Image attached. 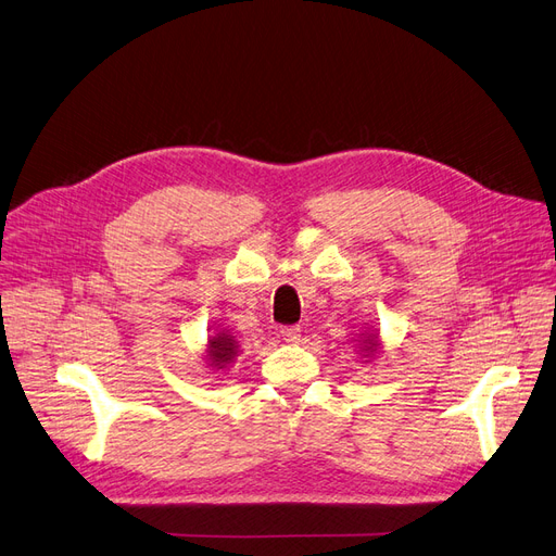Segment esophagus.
<instances>
[{"mask_svg": "<svg viewBox=\"0 0 556 556\" xmlns=\"http://www.w3.org/2000/svg\"><path fill=\"white\" fill-rule=\"evenodd\" d=\"M280 336L285 342H299L301 340V329L299 327H282Z\"/></svg>", "mask_w": 556, "mask_h": 556, "instance_id": "1", "label": "esophagus"}]
</instances>
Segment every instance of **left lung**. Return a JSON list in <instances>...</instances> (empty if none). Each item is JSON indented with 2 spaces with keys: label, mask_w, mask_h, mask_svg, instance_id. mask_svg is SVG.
I'll list each match as a JSON object with an SVG mask.
<instances>
[{
  "label": "left lung",
  "mask_w": 556,
  "mask_h": 556,
  "mask_svg": "<svg viewBox=\"0 0 556 556\" xmlns=\"http://www.w3.org/2000/svg\"><path fill=\"white\" fill-rule=\"evenodd\" d=\"M361 342V352H363V356H368V358H372L377 352H379V336L377 333H363V340H358Z\"/></svg>",
  "instance_id": "8db88e82"
}]
</instances>
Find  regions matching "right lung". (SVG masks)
<instances>
[{
  "mask_svg": "<svg viewBox=\"0 0 556 556\" xmlns=\"http://www.w3.org/2000/svg\"><path fill=\"white\" fill-rule=\"evenodd\" d=\"M237 352H239V344H237L235 336H229L227 331H218L214 336H208V340H206V361H208V366L216 370L227 368L229 363L235 361Z\"/></svg>",
  "mask_w": 556,
  "mask_h": 556,
  "instance_id": "right-lung-1",
  "label": "right lung"
}]
</instances>
